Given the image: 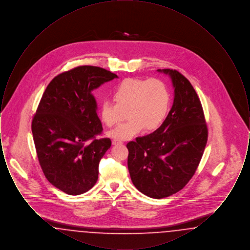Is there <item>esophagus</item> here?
Instances as JSON below:
<instances>
[{
	"label": "esophagus",
	"mask_w": 250,
	"mask_h": 250,
	"mask_svg": "<svg viewBox=\"0 0 250 250\" xmlns=\"http://www.w3.org/2000/svg\"><path fill=\"white\" fill-rule=\"evenodd\" d=\"M123 142H121V141H117V140H113L112 141V144L113 145H119V144H123Z\"/></svg>",
	"instance_id": "1"
}]
</instances>
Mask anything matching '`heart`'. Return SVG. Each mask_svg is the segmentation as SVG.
<instances>
[{
    "label": "heart",
    "mask_w": 250,
    "mask_h": 250,
    "mask_svg": "<svg viewBox=\"0 0 250 250\" xmlns=\"http://www.w3.org/2000/svg\"><path fill=\"white\" fill-rule=\"evenodd\" d=\"M112 98L114 102L105 100L100 104L99 114L106 125L112 126L122 118V110L127 109L129 120L107 133L117 141L130 140L145 127L158 128L171 105L169 87L159 79H125L114 88Z\"/></svg>",
    "instance_id": "1"
}]
</instances>
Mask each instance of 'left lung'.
<instances>
[{
    "label": "left lung",
    "instance_id": "left-lung-1",
    "mask_svg": "<svg viewBox=\"0 0 250 250\" xmlns=\"http://www.w3.org/2000/svg\"><path fill=\"white\" fill-rule=\"evenodd\" d=\"M173 105L163 124L153 133L126 144L132 183L143 194L162 199L183 189L202 159L208 129L200 98L189 81L172 69Z\"/></svg>",
    "mask_w": 250,
    "mask_h": 250
}]
</instances>
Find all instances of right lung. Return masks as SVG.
<instances>
[{"label": "right lung", "instance_id": "1", "mask_svg": "<svg viewBox=\"0 0 250 250\" xmlns=\"http://www.w3.org/2000/svg\"><path fill=\"white\" fill-rule=\"evenodd\" d=\"M118 78L104 68L83 65L56 76L45 90L32 132L41 168L48 182L68 195L90 190L111 142L95 139L103 130L92 92Z\"/></svg>", "mask_w": 250, "mask_h": 250}]
</instances>
